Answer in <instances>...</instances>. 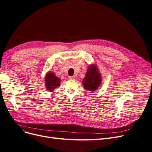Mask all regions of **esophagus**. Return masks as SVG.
<instances>
[{"label":"esophagus","instance_id":"34e87169","mask_svg":"<svg viewBox=\"0 0 152 152\" xmlns=\"http://www.w3.org/2000/svg\"><path fill=\"white\" fill-rule=\"evenodd\" d=\"M69 79L70 80H75V77L74 76H69Z\"/></svg>","mask_w":152,"mask_h":152}]
</instances>
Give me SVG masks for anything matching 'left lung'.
<instances>
[{
    "label": "left lung",
    "instance_id": "8db88e82",
    "mask_svg": "<svg viewBox=\"0 0 152 152\" xmlns=\"http://www.w3.org/2000/svg\"><path fill=\"white\" fill-rule=\"evenodd\" d=\"M82 83L84 88L89 91H96L100 86L102 76L96 64H91L89 66Z\"/></svg>",
    "mask_w": 152,
    "mask_h": 152
}]
</instances>
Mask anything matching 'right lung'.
Here are the masks:
<instances>
[{
    "label": "right lung",
    "instance_id": "right-lung-1",
    "mask_svg": "<svg viewBox=\"0 0 152 152\" xmlns=\"http://www.w3.org/2000/svg\"><path fill=\"white\" fill-rule=\"evenodd\" d=\"M45 86L50 92H53L58 87L60 86V79L57 77L53 72L48 71L45 77Z\"/></svg>",
    "mask_w": 152,
    "mask_h": 152
}]
</instances>
